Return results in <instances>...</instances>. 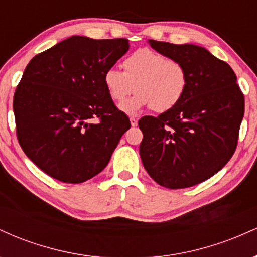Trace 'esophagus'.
Returning a JSON list of instances; mask_svg holds the SVG:
<instances>
[{
    "instance_id": "esophagus-1",
    "label": "esophagus",
    "mask_w": 257,
    "mask_h": 257,
    "mask_svg": "<svg viewBox=\"0 0 257 257\" xmlns=\"http://www.w3.org/2000/svg\"><path fill=\"white\" fill-rule=\"evenodd\" d=\"M131 124H132V126L138 125V119L135 118V117H131Z\"/></svg>"
}]
</instances>
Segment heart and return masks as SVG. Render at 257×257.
I'll return each instance as SVG.
<instances>
[{
    "mask_svg": "<svg viewBox=\"0 0 257 257\" xmlns=\"http://www.w3.org/2000/svg\"><path fill=\"white\" fill-rule=\"evenodd\" d=\"M124 72L110 69L104 84L114 102H123L135 89L137 96L120 105L124 113L134 116L141 108L167 112L181 101L187 89L188 76L179 60L150 48H140L124 59Z\"/></svg>",
    "mask_w": 257,
    "mask_h": 257,
    "instance_id": "b5f03b06",
    "label": "heart"
}]
</instances>
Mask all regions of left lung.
I'll return each mask as SVG.
<instances>
[{
  "mask_svg": "<svg viewBox=\"0 0 257 257\" xmlns=\"http://www.w3.org/2000/svg\"><path fill=\"white\" fill-rule=\"evenodd\" d=\"M150 46L186 67L181 101L158 117L144 116L140 157L149 175L167 188L205 181L226 166L237 149L244 94L226 61L194 44L150 40Z\"/></svg>",
  "mask_w": 257,
  "mask_h": 257,
  "instance_id": "obj_1",
  "label": "left lung"
}]
</instances>
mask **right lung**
<instances>
[{
    "mask_svg": "<svg viewBox=\"0 0 257 257\" xmlns=\"http://www.w3.org/2000/svg\"><path fill=\"white\" fill-rule=\"evenodd\" d=\"M128 40L72 36L35 55L13 98L17 138L42 172L66 184L98 175L131 120L117 108L104 75Z\"/></svg>",
    "mask_w": 257,
    "mask_h": 257,
    "instance_id": "obj_1",
    "label": "right lung"
}]
</instances>
